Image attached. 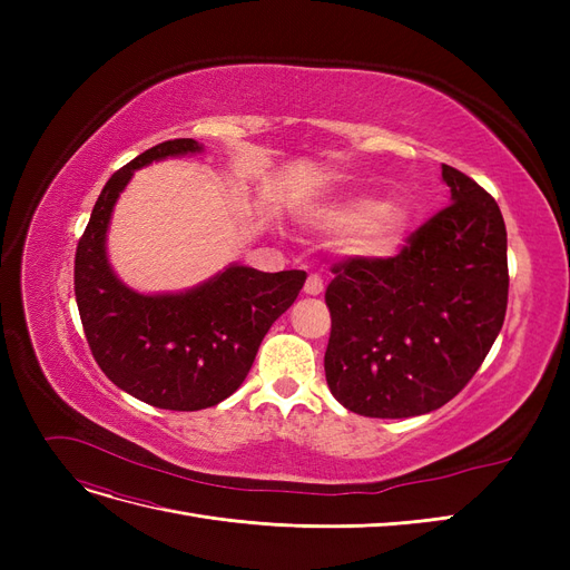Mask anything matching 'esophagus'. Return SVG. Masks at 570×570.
Returning a JSON list of instances; mask_svg holds the SVG:
<instances>
[{
  "label": "esophagus",
  "mask_w": 570,
  "mask_h": 570,
  "mask_svg": "<svg viewBox=\"0 0 570 570\" xmlns=\"http://www.w3.org/2000/svg\"><path fill=\"white\" fill-rule=\"evenodd\" d=\"M323 278H321V275H308V278H306V285H304V292H306V295H321V292H323Z\"/></svg>",
  "instance_id": "obj_1"
}]
</instances>
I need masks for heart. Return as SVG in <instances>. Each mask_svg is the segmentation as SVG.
Here are the masks:
<instances>
[{
    "mask_svg": "<svg viewBox=\"0 0 570 570\" xmlns=\"http://www.w3.org/2000/svg\"><path fill=\"white\" fill-rule=\"evenodd\" d=\"M411 212L402 202H375L373 197L352 195L321 206L314 223L321 230H352V247L361 256H387L402 243Z\"/></svg>",
    "mask_w": 570,
    "mask_h": 570,
    "instance_id": "obj_1",
    "label": "heart"
}]
</instances>
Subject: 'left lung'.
<instances>
[{
	"label": "left lung",
	"mask_w": 570,
	"mask_h": 570,
	"mask_svg": "<svg viewBox=\"0 0 570 570\" xmlns=\"http://www.w3.org/2000/svg\"><path fill=\"white\" fill-rule=\"evenodd\" d=\"M452 204L387 258L350 256L325 289V381L358 416L409 419L465 387L504 325L507 226L492 195L442 164Z\"/></svg>",
	"instance_id": "obj_1"
}]
</instances>
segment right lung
Segmentation results:
<instances>
[{"instance_id":"obj_1","label":"right lung","mask_w":570,"mask_h":570,"mask_svg":"<svg viewBox=\"0 0 570 570\" xmlns=\"http://www.w3.org/2000/svg\"><path fill=\"white\" fill-rule=\"evenodd\" d=\"M199 149L193 137L166 140L118 168L76 249V302L99 368L135 400L168 411L216 406L243 385L268 327L306 281L304 271L228 266L178 295H140L116 278L105 245L118 195L137 168Z\"/></svg>"}]
</instances>
